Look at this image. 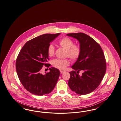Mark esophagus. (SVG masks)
I'll list each match as a JSON object with an SVG mask.
<instances>
[{
	"instance_id": "1",
	"label": "esophagus",
	"mask_w": 121,
	"mask_h": 121,
	"mask_svg": "<svg viewBox=\"0 0 121 121\" xmlns=\"http://www.w3.org/2000/svg\"><path fill=\"white\" fill-rule=\"evenodd\" d=\"M60 74H62L65 72V71H63V70H60Z\"/></svg>"
}]
</instances>
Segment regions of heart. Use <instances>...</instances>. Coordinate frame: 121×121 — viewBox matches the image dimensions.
Instances as JSON below:
<instances>
[{"instance_id": "obj_1", "label": "heart", "mask_w": 121, "mask_h": 121, "mask_svg": "<svg viewBox=\"0 0 121 121\" xmlns=\"http://www.w3.org/2000/svg\"><path fill=\"white\" fill-rule=\"evenodd\" d=\"M58 44L60 47L65 50V55L73 61H76L79 59L81 53V48L78 44H74V41L68 37L61 38ZM55 52V47L52 44H50L47 47V54L49 56L52 57ZM52 65L59 69H64L69 64L68 59H56L53 60Z\"/></svg>"}]
</instances>
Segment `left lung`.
Listing matches in <instances>:
<instances>
[{"mask_svg":"<svg viewBox=\"0 0 121 121\" xmlns=\"http://www.w3.org/2000/svg\"><path fill=\"white\" fill-rule=\"evenodd\" d=\"M67 36L77 39L81 48L79 57L71 67L74 70L69 72V86L77 94H88L99 86L105 74L104 54L99 44L85 33H69ZM80 71L83 72L81 76L79 75Z\"/></svg>","mask_w":121,"mask_h":121,"instance_id":"1","label":"left lung"}]
</instances>
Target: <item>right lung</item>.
<instances>
[{"label": "right lung", "instance_id": "1", "mask_svg": "<svg viewBox=\"0 0 121 121\" xmlns=\"http://www.w3.org/2000/svg\"><path fill=\"white\" fill-rule=\"evenodd\" d=\"M60 34H45L28 41L16 59L17 73L20 82L30 93L42 96L50 93L58 81L60 72L54 67L49 72L41 73L43 65L49 67L47 49L50 43Z\"/></svg>", "mask_w": 121, "mask_h": 121}]
</instances>
